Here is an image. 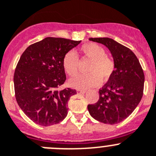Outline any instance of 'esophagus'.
Segmentation results:
<instances>
[{
    "instance_id": "1",
    "label": "esophagus",
    "mask_w": 156,
    "mask_h": 156,
    "mask_svg": "<svg viewBox=\"0 0 156 156\" xmlns=\"http://www.w3.org/2000/svg\"><path fill=\"white\" fill-rule=\"evenodd\" d=\"M77 92H78V94H85V92H86V91L82 90V89H78V90H77Z\"/></svg>"
}]
</instances>
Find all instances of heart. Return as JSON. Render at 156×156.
Wrapping results in <instances>:
<instances>
[{
	"mask_svg": "<svg viewBox=\"0 0 156 156\" xmlns=\"http://www.w3.org/2000/svg\"><path fill=\"white\" fill-rule=\"evenodd\" d=\"M82 58L91 61L86 71L88 74L81 75L69 81L71 87L80 89H86L95 87L100 81H106L115 69L114 61L106 55V51L102 46L95 43L82 45L79 49ZM79 61L75 54L68 52L63 58V68L70 77L77 75Z\"/></svg>",
	"mask_w": 156,
	"mask_h": 156,
	"instance_id": "heart-1",
	"label": "heart"
}]
</instances>
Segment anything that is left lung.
I'll use <instances>...</instances> for the list:
<instances>
[{"instance_id": "8db88e82", "label": "left lung", "mask_w": 156, "mask_h": 156, "mask_svg": "<svg viewBox=\"0 0 156 156\" xmlns=\"http://www.w3.org/2000/svg\"><path fill=\"white\" fill-rule=\"evenodd\" d=\"M109 49L115 69L107 83L99 90V99L88 105L91 116L108 124L125 120L134 111L143 95L144 75L135 54L110 38H89Z\"/></svg>"}]
</instances>
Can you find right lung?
Listing matches in <instances>:
<instances>
[{
    "instance_id": "right-lung-1",
    "label": "right lung",
    "mask_w": 156,
    "mask_h": 156,
    "mask_svg": "<svg viewBox=\"0 0 156 156\" xmlns=\"http://www.w3.org/2000/svg\"><path fill=\"white\" fill-rule=\"evenodd\" d=\"M80 41L47 37L30 45L21 56L14 75L15 98L24 113L39 125L62 121L68 102L76 90L57 88L64 83L63 58Z\"/></svg>"
}]
</instances>
